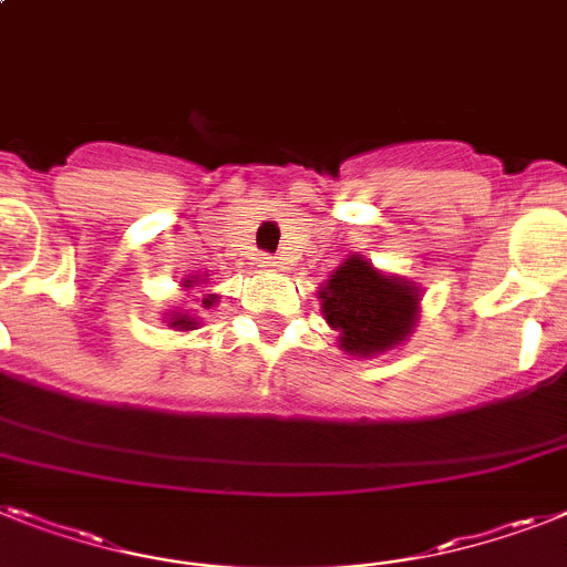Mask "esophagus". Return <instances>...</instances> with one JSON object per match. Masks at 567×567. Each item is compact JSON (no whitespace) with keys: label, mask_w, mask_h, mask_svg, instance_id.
I'll list each match as a JSON object with an SVG mask.
<instances>
[{"label":"esophagus","mask_w":567,"mask_h":567,"mask_svg":"<svg viewBox=\"0 0 567 567\" xmlns=\"http://www.w3.org/2000/svg\"><path fill=\"white\" fill-rule=\"evenodd\" d=\"M260 266H264V269H269V272H278L280 260L278 257H264V260H260Z\"/></svg>","instance_id":"obj_1"}]
</instances>
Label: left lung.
<instances>
[{
    "instance_id": "obj_1",
    "label": "left lung",
    "mask_w": 567,
    "mask_h": 567,
    "mask_svg": "<svg viewBox=\"0 0 567 567\" xmlns=\"http://www.w3.org/2000/svg\"><path fill=\"white\" fill-rule=\"evenodd\" d=\"M321 312L350 357H377L409 339L417 327L420 289L405 278L382 275L364 257L350 255L321 292Z\"/></svg>"
}]
</instances>
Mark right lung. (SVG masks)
I'll use <instances>...</instances> for the list:
<instances>
[{"label":"right lung","instance_id":"obj_1","mask_svg":"<svg viewBox=\"0 0 567 567\" xmlns=\"http://www.w3.org/2000/svg\"><path fill=\"white\" fill-rule=\"evenodd\" d=\"M196 280H205V278H185V280H182V287L190 289ZM210 303H214V295L203 298L205 310H208ZM167 324H171L173 330H182V333H185V330H196V327H199V321H196V316H190L188 310H173V312H167Z\"/></svg>","mask_w":567,"mask_h":567}]
</instances>
